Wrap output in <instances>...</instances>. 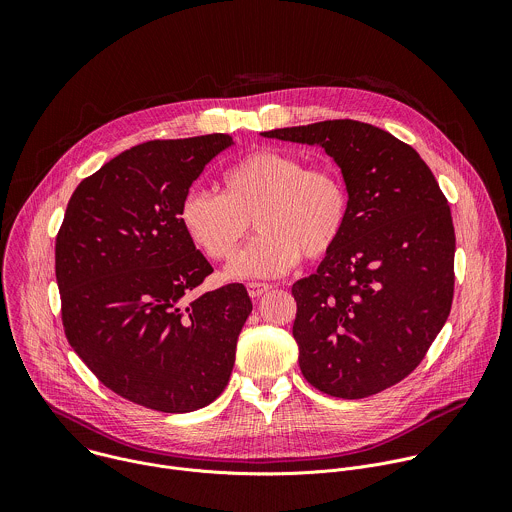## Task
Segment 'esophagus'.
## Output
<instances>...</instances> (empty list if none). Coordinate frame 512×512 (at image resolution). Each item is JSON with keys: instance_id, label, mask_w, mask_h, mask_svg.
<instances>
[{"instance_id": "esophagus-1", "label": "esophagus", "mask_w": 512, "mask_h": 512, "mask_svg": "<svg viewBox=\"0 0 512 512\" xmlns=\"http://www.w3.org/2000/svg\"><path fill=\"white\" fill-rule=\"evenodd\" d=\"M271 287H273L271 283H263V281H249V283H247L249 296H251L253 300H257V298H261L263 294H267V291H269Z\"/></svg>"}]
</instances>
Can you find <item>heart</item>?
<instances>
[{"label": "heart", "mask_w": 512, "mask_h": 512, "mask_svg": "<svg viewBox=\"0 0 512 512\" xmlns=\"http://www.w3.org/2000/svg\"><path fill=\"white\" fill-rule=\"evenodd\" d=\"M348 216V188L336 170L271 148L227 168L223 194L194 186L178 206L184 235L212 261L237 255L253 218L259 235L229 267L239 279L281 275L302 257H326L342 239Z\"/></svg>", "instance_id": "obj_1"}]
</instances>
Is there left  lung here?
<instances>
[{
    "instance_id": "8db88e82",
    "label": "left lung",
    "mask_w": 512,
    "mask_h": 512,
    "mask_svg": "<svg viewBox=\"0 0 512 512\" xmlns=\"http://www.w3.org/2000/svg\"><path fill=\"white\" fill-rule=\"evenodd\" d=\"M320 145L340 166L350 216L318 271L294 283L300 369L340 399L381 393L425 358L454 300L448 198L411 145L352 119L263 131Z\"/></svg>"
}]
</instances>
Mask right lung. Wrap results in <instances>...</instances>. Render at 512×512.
Here are the masks:
<instances>
[{"label":"right lung","mask_w":512,"mask_h":512,"mask_svg":"<svg viewBox=\"0 0 512 512\" xmlns=\"http://www.w3.org/2000/svg\"><path fill=\"white\" fill-rule=\"evenodd\" d=\"M227 133L135 145L72 192L56 235L62 326L93 375L162 413L212 403L231 379L253 304L243 283L200 298L212 273L178 223V206Z\"/></svg>","instance_id":"right-lung-1"}]
</instances>
